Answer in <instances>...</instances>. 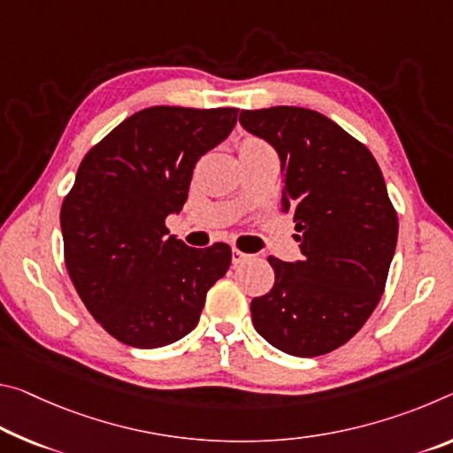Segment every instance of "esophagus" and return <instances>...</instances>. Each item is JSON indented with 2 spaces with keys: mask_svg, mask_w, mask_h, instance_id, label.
Here are the masks:
<instances>
[{
  "mask_svg": "<svg viewBox=\"0 0 453 453\" xmlns=\"http://www.w3.org/2000/svg\"><path fill=\"white\" fill-rule=\"evenodd\" d=\"M248 254H243V252H240L238 248H234V252H232V262L238 265V264H242V262H246L248 260Z\"/></svg>",
  "mask_w": 453,
  "mask_h": 453,
  "instance_id": "obj_1",
  "label": "esophagus"
}]
</instances>
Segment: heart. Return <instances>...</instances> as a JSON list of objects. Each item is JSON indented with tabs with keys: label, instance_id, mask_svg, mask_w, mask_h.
<instances>
[{
	"label": "heart",
	"instance_id": "obj_1",
	"mask_svg": "<svg viewBox=\"0 0 453 453\" xmlns=\"http://www.w3.org/2000/svg\"><path fill=\"white\" fill-rule=\"evenodd\" d=\"M260 147H265L262 141L257 139H243L242 145H240V150H248V149H260Z\"/></svg>",
	"mask_w": 453,
	"mask_h": 453
}]
</instances>
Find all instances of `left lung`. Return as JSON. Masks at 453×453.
Returning <instances> with one entry per match:
<instances>
[{"mask_svg":"<svg viewBox=\"0 0 453 453\" xmlns=\"http://www.w3.org/2000/svg\"><path fill=\"white\" fill-rule=\"evenodd\" d=\"M240 125L276 149L282 211L303 257L270 256L276 282L252 300L257 334L292 357H319L358 333L381 298L397 246L395 213L369 149L298 106L242 111Z\"/></svg>","mask_w":453,"mask_h":453,"instance_id":"obj_1","label":"left lung"}]
</instances>
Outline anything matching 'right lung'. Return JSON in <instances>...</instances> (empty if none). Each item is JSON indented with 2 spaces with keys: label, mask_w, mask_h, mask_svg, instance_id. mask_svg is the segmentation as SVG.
<instances>
[{
  "label": "right lung",
  "mask_w": 453,
  "mask_h": 453,
  "mask_svg": "<svg viewBox=\"0 0 453 453\" xmlns=\"http://www.w3.org/2000/svg\"><path fill=\"white\" fill-rule=\"evenodd\" d=\"M238 109L150 106L92 147L64 199L72 284L114 339L159 349L197 326L232 248H189L165 227L188 201L193 169L234 131Z\"/></svg>",
  "instance_id": "1"
}]
</instances>
